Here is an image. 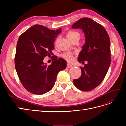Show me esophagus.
Masks as SVG:
<instances>
[{
    "label": "esophagus",
    "instance_id": "esophagus-1",
    "mask_svg": "<svg viewBox=\"0 0 126 126\" xmlns=\"http://www.w3.org/2000/svg\"><path fill=\"white\" fill-rule=\"evenodd\" d=\"M72 67V65H71V64H67V68H70V67Z\"/></svg>",
    "mask_w": 126,
    "mask_h": 126
}]
</instances>
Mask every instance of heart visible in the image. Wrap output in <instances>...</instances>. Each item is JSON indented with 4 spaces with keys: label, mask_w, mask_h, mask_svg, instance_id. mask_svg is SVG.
I'll return each mask as SVG.
<instances>
[{
    "label": "heart",
    "mask_w": 126,
    "mask_h": 126,
    "mask_svg": "<svg viewBox=\"0 0 126 126\" xmlns=\"http://www.w3.org/2000/svg\"><path fill=\"white\" fill-rule=\"evenodd\" d=\"M77 35H78L80 36L79 33L77 32H74V31H72L69 32L67 34V38H70L72 37H74ZM62 57L65 59L68 62H71L73 61L74 59V54H72V52L67 51V52H64L63 54L62 55Z\"/></svg>",
    "instance_id": "1"
}]
</instances>
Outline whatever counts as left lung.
Listing matches in <instances>:
<instances>
[{
  "label": "left lung",
  "instance_id": "left-lung-1",
  "mask_svg": "<svg viewBox=\"0 0 126 126\" xmlns=\"http://www.w3.org/2000/svg\"><path fill=\"white\" fill-rule=\"evenodd\" d=\"M73 29H81L85 36V44L79 55L78 61L84 63L81 67V76L73 81L75 86L88 91L100 85L108 71L111 63L110 41L107 31L101 24L89 18L79 20L72 25Z\"/></svg>",
  "mask_w": 126,
  "mask_h": 126
}]
</instances>
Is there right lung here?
<instances>
[{
  "label": "right lung",
  "mask_w": 126,
  "mask_h": 126,
  "mask_svg": "<svg viewBox=\"0 0 126 126\" xmlns=\"http://www.w3.org/2000/svg\"><path fill=\"white\" fill-rule=\"evenodd\" d=\"M61 28L51 30L42 25H32L19 37L15 57V66L19 80L28 91L42 94L55 85L59 72L66 68L65 60L52 59L50 65L43 63L46 56L52 55L54 42Z\"/></svg>",
  "instance_id": "add662e5"
}]
</instances>
